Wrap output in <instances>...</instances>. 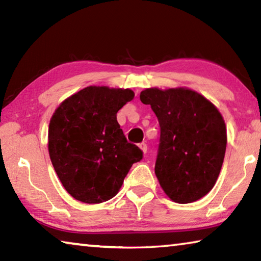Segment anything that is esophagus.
<instances>
[{
	"instance_id": "34e87169",
	"label": "esophagus",
	"mask_w": 261,
	"mask_h": 261,
	"mask_svg": "<svg viewBox=\"0 0 261 261\" xmlns=\"http://www.w3.org/2000/svg\"><path fill=\"white\" fill-rule=\"evenodd\" d=\"M139 147H140L141 151L144 152V154L147 153V145H146V143H140L139 144Z\"/></svg>"
}]
</instances>
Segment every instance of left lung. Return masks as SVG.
<instances>
[{
  "mask_svg": "<svg viewBox=\"0 0 261 261\" xmlns=\"http://www.w3.org/2000/svg\"><path fill=\"white\" fill-rule=\"evenodd\" d=\"M140 101L151 106L160 125L155 175L163 191L178 204L206 196L219 177L227 146L219 110L188 88H147Z\"/></svg>",
  "mask_w": 261,
  "mask_h": 261,
  "instance_id": "1",
  "label": "left lung"
}]
</instances>
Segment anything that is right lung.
Listing matches in <instances>:
<instances>
[{
	"instance_id": "add662e5",
	"label": "right lung",
	"mask_w": 261,
	"mask_h": 261,
	"mask_svg": "<svg viewBox=\"0 0 261 261\" xmlns=\"http://www.w3.org/2000/svg\"><path fill=\"white\" fill-rule=\"evenodd\" d=\"M131 90L90 86L64 100L53 115L48 151L70 196L86 204L118 192L143 151L126 140L116 114L134 99Z\"/></svg>"
}]
</instances>
